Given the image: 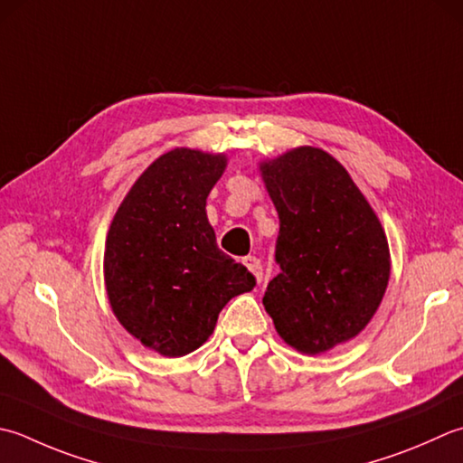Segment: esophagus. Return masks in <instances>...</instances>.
Returning a JSON list of instances; mask_svg holds the SVG:
<instances>
[{"label":"esophagus","instance_id":"1","mask_svg":"<svg viewBox=\"0 0 463 463\" xmlns=\"http://www.w3.org/2000/svg\"><path fill=\"white\" fill-rule=\"evenodd\" d=\"M242 265L247 267L252 275H255V279L259 280H262V267H260V260L257 259V257H244L242 259Z\"/></svg>","mask_w":463,"mask_h":463}]
</instances>
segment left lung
Instances as JSON below:
<instances>
[{
    "instance_id": "obj_1",
    "label": "left lung",
    "mask_w": 463,
    "mask_h": 463,
    "mask_svg": "<svg viewBox=\"0 0 463 463\" xmlns=\"http://www.w3.org/2000/svg\"><path fill=\"white\" fill-rule=\"evenodd\" d=\"M259 170L280 224V273L262 305L287 345L321 355L355 339L382 305L392 273L385 231L329 152L291 148Z\"/></svg>"
}]
</instances>
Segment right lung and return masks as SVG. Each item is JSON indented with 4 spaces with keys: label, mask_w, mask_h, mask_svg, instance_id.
<instances>
[{
    "label": "right lung",
    "mask_w": 463,
    "mask_h": 463,
    "mask_svg": "<svg viewBox=\"0 0 463 463\" xmlns=\"http://www.w3.org/2000/svg\"><path fill=\"white\" fill-rule=\"evenodd\" d=\"M226 154L175 148L142 172L112 219L104 285L118 323L144 347L183 357L211 337L222 307L255 287L216 247L206 198Z\"/></svg>",
    "instance_id": "1"
}]
</instances>
